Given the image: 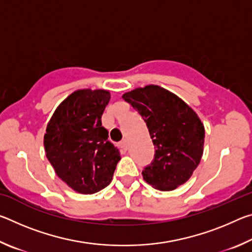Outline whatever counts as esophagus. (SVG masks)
Returning <instances> with one entry per match:
<instances>
[{"label":"esophagus","mask_w":252,"mask_h":252,"mask_svg":"<svg viewBox=\"0 0 252 252\" xmlns=\"http://www.w3.org/2000/svg\"><path fill=\"white\" fill-rule=\"evenodd\" d=\"M119 146L122 148V150L126 151L127 150V143H126V140H122V141L119 142Z\"/></svg>","instance_id":"34e87169"}]
</instances>
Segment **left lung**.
Instances as JSON below:
<instances>
[{"label":"left lung","mask_w":252,"mask_h":252,"mask_svg":"<svg viewBox=\"0 0 252 252\" xmlns=\"http://www.w3.org/2000/svg\"><path fill=\"white\" fill-rule=\"evenodd\" d=\"M122 97L143 118L156 149L142 171L146 182L170 191L189 180L203 153L204 127L197 113L158 85L135 89Z\"/></svg>","instance_id":"left-lung-1"}]
</instances>
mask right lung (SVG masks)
<instances>
[{
    "label": "right lung",
    "instance_id": "1",
    "mask_svg": "<svg viewBox=\"0 0 252 252\" xmlns=\"http://www.w3.org/2000/svg\"><path fill=\"white\" fill-rule=\"evenodd\" d=\"M109 101L105 90L75 91L59 105L46 126V158L58 177L80 193L92 194L108 186L121 160L101 122Z\"/></svg>",
    "mask_w": 252,
    "mask_h": 252
}]
</instances>
